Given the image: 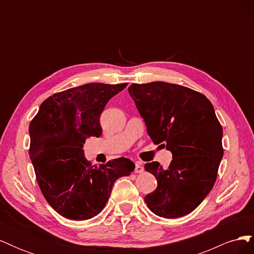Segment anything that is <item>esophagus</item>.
Returning <instances> with one entry per match:
<instances>
[{
	"mask_svg": "<svg viewBox=\"0 0 254 254\" xmlns=\"http://www.w3.org/2000/svg\"><path fill=\"white\" fill-rule=\"evenodd\" d=\"M144 168L142 166V163L141 162H135V167H134V173L135 174H141L143 173Z\"/></svg>",
	"mask_w": 254,
	"mask_h": 254,
	"instance_id": "1",
	"label": "esophagus"
}]
</instances>
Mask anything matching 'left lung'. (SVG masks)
I'll return each mask as SVG.
<instances>
[{"label": "left lung", "mask_w": 254, "mask_h": 254, "mask_svg": "<svg viewBox=\"0 0 254 254\" xmlns=\"http://www.w3.org/2000/svg\"><path fill=\"white\" fill-rule=\"evenodd\" d=\"M128 92L153 143L173 155L166 170L158 162L144 165L158 181L144 200L160 217L184 216L211 191L224 156L213 105L199 92L164 81L132 83Z\"/></svg>", "instance_id": "8db88e82"}]
</instances>
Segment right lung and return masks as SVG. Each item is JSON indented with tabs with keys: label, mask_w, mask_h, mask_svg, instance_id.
Wrapping results in <instances>:
<instances>
[{
	"label": "right lung",
	"mask_w": 254,
	"mask_h": 254,
	"mask_svg": "<svg viewBox=\"0 0 254 254\" xmlns=\"http://www.w3.org/2000/svg\"><path fill=\"white\" fill-rule=\"evenodd\" d=\"M127 83H86L54 94L29 124V158L44 198L61 216L94 217L107 203L115 180L129 176L127 158L93 167L83 155L87 137H99V118L107 103Z\"/></svg>",
	"instance_id": "obj_1"
}]
</instances>
